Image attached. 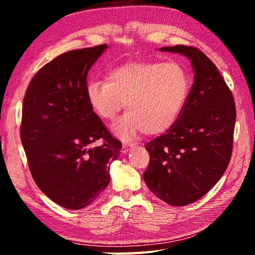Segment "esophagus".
<instances>
[{"mask_svg": "<svg viewBox=\"0 0 255 255\" xmlns=\"http://www.w3.org/2000/svg\"><path fill=\"white\" fill-rule=\"evenodd\" d=\"M133 146V144L131 143H124L123 144V153H127L129 149H130Z\"/></svg>", "mask_w": 255, "mask_h": 255, "instance_id": "34e87169", "label": "esophagus"}]
</instances>
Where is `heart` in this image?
I'll use <instances>...</instances> for the list:
<instances>
[{"label": "heart", "instance_id": "b5f03b06", "mask_svg": "<svg viewBox=\"0 0 255 255\" xmlns=\"http://www.w3.org/2000/svg\"><path fill=\"white\" fill-rule=\"evenodd\" d=\"M189 92V76L175 62L126 63L112 68L107 81L85 85L92 111L106 122H114L126 102L128 111L115 127L122 137L166 131L179 120Z\"/></svg>", "mask_w": 255, "mask_h": 255}]
</instances>
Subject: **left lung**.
Instances as JSON below:
<instances>
[{"label":"left lung","mask_w":255,"mask_h":255,"mask_svg":"<svg viewBox=\"0 0 255 255\" xmlns=\"http://www.w3.org/2000/svg\"><path fill=\"white\" fill-rule=\"evenodd\" d=\"M159 50L187 56L195 79L178 122L145 144L149 163L144 180L159 199L182 207L204 197L226 171L236 108L225 80L201 50L183 45Z\"/></svg>","instance_id":"1"}]
</instances>
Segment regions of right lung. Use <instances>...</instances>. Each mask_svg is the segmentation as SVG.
Wrapping results in <instances>:
<instances>
[{
    "mask_svg": "<svg viewBox=\"0 0 255 255\" xmlns=\"http://www.w3.org/2000/svg\"><path fill=\"white\" fill-rule=\"evenodd\" d=\"M107 47L57 56L37 72L24 94L20 136L30 172L38 188L67 209L84 208L97 199L122 150L85 96L89 70ZM99 139L103 144L91 148Z\"/></svg>",
    "mask_w": 255,
    "mask_h": 255,
    "instance_id": "right-lung-1",
    "label": "right lung"
}]
</instances>
